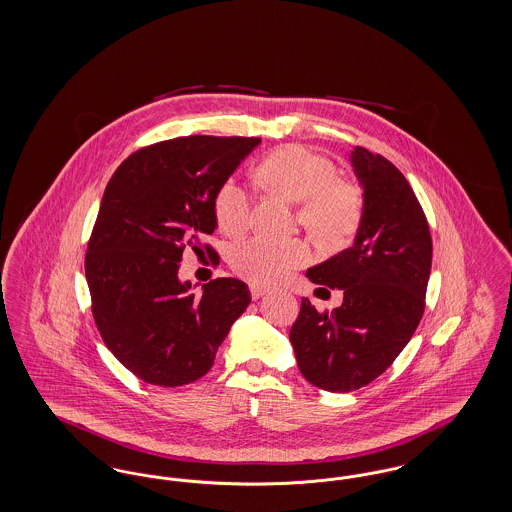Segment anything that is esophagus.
I'll use <instances>...</instances> for the list:
<instances>
[{
    "label": "esophagus",
    "instance_id": "esophagus-1",
    "mask_svg": "<svg viewBox=\"0 0 512 512\" xmlns=\"http://www.w3.org/2000/svg\"><path fill=\"white\" fill-rule=\"evenodd\" d=\"M267 293V288H259V286H251V297L253 299H259V297H263Z\"/></svg>",
    "mask_w": 512,
    "mask_h": 512
}]
</instances>
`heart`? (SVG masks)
Segmentation results:
<instances>
[{"mask_svg":"<svg viewBox=\"0 0 512 512\" xmlns=\"http://www.w3.org/2000/svg\"><path fill=\"white\" fill-rule=\"evenodd\" d=\"M261 184L286 201L299 205V222L322 240H343L355 232L363 199L359 190L336 180L330 159L303 146H286L270 153L257 167ZM251 197L236 180H226L215 197V217L220 230L240 236L249 226ZM309 261V249L301 242H272L253 238L236 245L230 265L238 276L257 286L286 278L293 268Z\"/></svg>","mask_w":512,"mask_h":512,"instance_id":"obj_1","label":"heart"}]
</instances>
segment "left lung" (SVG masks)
I'll return each mask as SVG.
<instances>
[{
  "label": "left lung",
  "mask_w": 512,
  "mask_h": 512,
  "mask_svg": "<svg viewBox=\"0 0 512 512\" xmlns=\"http://www.w3.org/2000/svg\"><path fill=\"white\" fill-rule=\"evenodd\" d=\"M349 161L363 188L355 242L307 270L313 284L343 290V303L328 315L303 297L290 330L305 380L334 393L370 384L405 349L424 313L432 268L428 220L407 178L365 147Z\"/></svg>",
  "instance_id": "8db88e82"
}]
</instances>
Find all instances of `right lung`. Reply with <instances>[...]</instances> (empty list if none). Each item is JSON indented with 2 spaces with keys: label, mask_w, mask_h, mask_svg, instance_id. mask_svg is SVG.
Here are the masks:
<instances>
[{
  "label": "right lung",
  "mask_w": 512,
  "mask_h": 512,
  "mask_svg": "<svg viewBox=\"0 0 512 512\" xmlns=\"http://www.w3.org/2000/svg\"><path fill=\"white\" fill-rule=\"evenodd\" d=\"M259 144L184 136L142 147L103 192L84 263L92 313L109 351L147 384L174 388L207 374L251 301L236 278L211 280L195 295L178 268L188 245L197 253L215 232L217 192Z\"/></svg>",
  "instance_id": "obj_1"
}]
</instances>
